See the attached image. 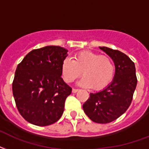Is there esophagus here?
I'll return each mask as SVG.
<instances>
[{"instance_id": "1", "label": "esophagus", "mask_w": 149, "mask_h": 149, "mask_svg": "<svg viewBox=\"0 0 149 149\" xmlns=\"http://www.w3.org/2000/svg\"><path fill=\"white\" fill-rule=\"evenodd\" d=\"M77 91H78V89H74V88H73V89L72 90V93H77Z\"/></svg>"}]
</instances>
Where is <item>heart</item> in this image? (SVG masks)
Masks as SVG:
<instances>
[{"label": "heart", "mask_w": 149, "mask_h": 149, "mask_svg": "<svg viewBox=\"0 0 149 149\" xmlns=\"http://www.w3.org/2000/svg\"><path fill=\"white\" fill-rule=\"evenodd\" d=\"M61 72L67 83H72L83 73L84 76L78 82L80 87L100 91L112 82L115 75V65L112 59L90 51L77 53L73 59L65 58Z\"/></svg>", "instance_id": "obj_1"}]
</instances>
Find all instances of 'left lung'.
<instances>
[{
	"label": "left lung",
	"mask_w": 149,
	"mask_h": 149,
	"mask_svg": "<svg viewBox=\"0 0 149 149\" xmlns=\"http://www.w3.org/2000/svg\"><path fill=\"white\" fill-rule=\"evenodd\" d=\"M115 64V75L107 87L97 93H91L83 105L86 115L97 123H108L124 113L132 102L137 86L134 63L124 53L106 47H99Z\"/></svg>",
	"instance_id": "obj_1"
}]
</instances>
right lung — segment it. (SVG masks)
Wrapping results in <instances>:
<instances>
[{
    "instance_id": "obj_1",
    "label": "right lung",
    "mask_w": 149,
    "mask_h": 149,
    "mask_svg": "<svg viewBox=\"0 0 149 149\" xmlns=\"http://www.w3.org/2000/svg\"><path fill=\"white\" fill-rule=\"evenodd\" d=\"M67 52L59 46L34 49L17 66L13 96L19 113L32 124H53L64 112L65 99L72 92L61 77V66Z\"/></svg>"
}]
</instances>
